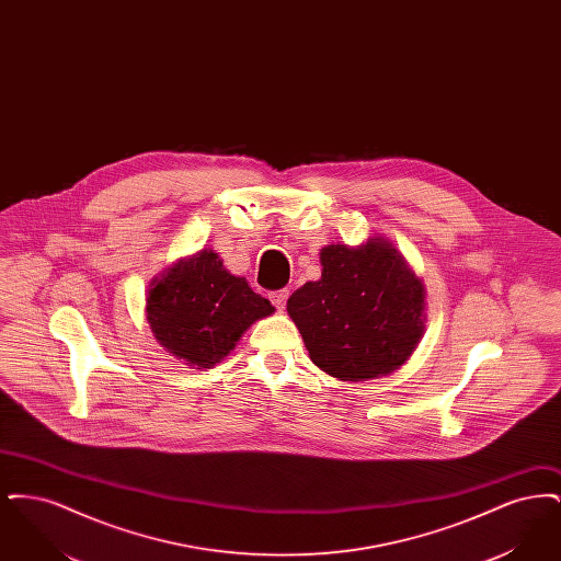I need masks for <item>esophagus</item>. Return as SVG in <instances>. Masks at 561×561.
<instances>
[{
    "instance_id": "34e87169",
    "label": "esophagus",
    "mask_w": 561,
    "mask_h": 561,
    "mask_svg": "<svg viewBox=\"0 0 561 561\" xmlns=\"http://www.w3.org/2000/svg\"><path fill=\"white\" fill-rule=\"evenodd\" d=\"M288 296H290V290H288V288H284V290H275V293L268 294V298H271V302L275 305V309H277V311H284V309H286V300H288Z\"/></svg>"
}]
</instances>
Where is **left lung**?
I'll return each instance as SVG.
<instances>
[{
    "mask_svg": "<svg viewBox=\"0 0 561 561\" xmlns=\"http://www.w3.org/2000/svg\"><path fill=\"white\" fill-rule=\"evenodd\" d=\"M321 277L288 298L316 366L341 380L398 370L425 332V286L393 243L321 248Z\"/></svg>",
    "mask_w": 561,
    "mask_h": 561,
    "instance_id": "left-lung-1",
    "label": "left lung"
}]
</instances>
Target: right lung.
<instances>
[{"label": "right lung", "mask_w": 561, "mask_h": 561, "mask_svg": "<svg viewBox=\"0 0 561 561\" xmlns=\"http://www.w3.org/2000/svg\"><path fill=\"white\" fill-rule=\"evenodd\" d=\"M275 307L231 275L213 250L181 259L151 282L147 321L161 347L188 366L213 368Z\"/></svg>", "instance_id": "right-lung-1"}]
</instances>
